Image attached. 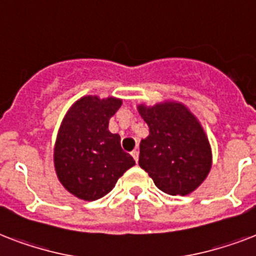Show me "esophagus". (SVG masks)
Wrapping results in <instances>:
<instances>
[{"mask_svg":"<svg viewBox=\"0 0 256 256\" xmlns=\"http://www.w3.org/2000/svg\"><path fill=\"white\" fill-rule=\"evenodd\" d=\"M132 156L134 158L135 163H138V159H139V151H138V150H134V151H132Z\"/></svg>","mask_w":256,"mask_h":256,"instance_id":"1","label":"esophagus"}]
</instances>
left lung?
<instances>
[{
  "label": "left lung",
  "mask_w": 256,
  "mask_h": 256,
  "mask_svg": "<svg viewBox=\"0 0 256 256\" xmlns=\"http://www.w3.org/2000/svg\"><path fill=\"white\" fill-rule=\"evenodd\" d=\"M150 134L140 140L139 166L155 186L172 196H186L205 180L212 167L208 138L184 105L158 104L138 106Z\"/></svg>",
  "instance_id": "8db88e82"
}]
</instances>
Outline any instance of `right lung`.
Masks as SVG:
<instances>
[{
	"label": "right lung",
	"instance_id": "obj_1",
	"mask_svg": "<svg viewBox=\"0 0 256 256\" xmlns=\"http://www.w3.org/2000/svg\"><path fill=\"white\" fill-rule=\"evenodd\" d=\"M121 100L82 97L70 108L56 139L55 170L68 192L85 201L98 200L135 164L121 147V136L109 132V120Z\"/></svg>",
	"mask_w": 256,
	"mask_h": 256
}]
</instances>
